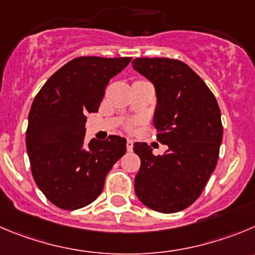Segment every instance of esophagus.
<instances>
[{"instance_id": "34e87169", "label": "esophagus", "mask_w": 255, "mask_h": 255, "mask_svg": "<svg viewBox=\"0 0 255 255\" xmlns=\"http://www.w3.org/2000/svg\"><path fill=\"white\" fill-rule=\"evenodd\" d=\"M127 151L128 152L133 151V141H132V139H127Z\"/></svg>"}]
</instances>
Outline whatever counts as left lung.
<instances>
[{"label": "left lung", "instance_id": "8db88e82", "mask_svg": "<svg viewBox=\"0 0 255 255\" xmlns=\"http://www.w3.org/2000/svg\"><path fill=\"white\" fill-rule=\"evenodd\" d=\"M132 64L153 84L157 141L168 147L154 156L144 142L133 144L141 158L135 195L152 210L177 213L201 195L215 170L223 141L220 108L204 80L182 61L137 58Z\"/></svg>", "mask_w": 255, "mask_h": 255}]
</instances>
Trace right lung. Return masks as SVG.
<instances>
[{"label": "right lung", "mask_w": 255, "mask_h": 255, "mask_svg": "<svg viewBox=\"0 0 255 255\" xmlns=\"http://www.w3.org/2000/svg\"><path fill=\"white\" fill-rule=\"evenodd\" d=\"M132 58L82 56L66 63L35 97L26 130L31 172L42 194L64 210H77L102 194L126 138L109 135L85 144L88 113H97L109 80Z\"/></svg>", "instance_id": "add662e5"}]
</instances>
